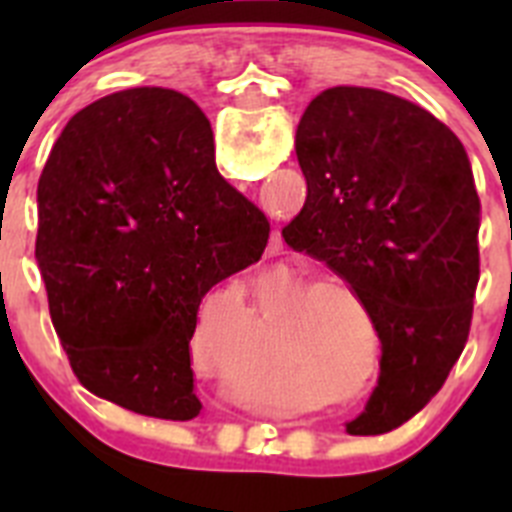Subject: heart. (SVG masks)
<instances>
[{"instance_id":"1","label":"heart","mask_w":512,"mask_h":512,"mask_svg":"<svg viewBox=\"0 0 512 512\" xmlns=\"http://www.w3.org/2000/svg\"><path fill=\"white\" fill-rule=\"evenodd\" d=\"M330 287H333V284H330ZM338 289H341V292H346V295L351 297V300H356L354 292H351V289H348V287H338ZM359 307H361V305H359ZM343 330H346V336H348V338L359 336V330H361L359 318H354V315H346V318H343Z\"/></svg>"}]
</instances>
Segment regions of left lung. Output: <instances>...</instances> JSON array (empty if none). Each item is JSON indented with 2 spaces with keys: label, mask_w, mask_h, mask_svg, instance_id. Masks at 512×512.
I'll use <instances>...</instances> for the list:
<instances>
[{
  "label": "left lung",
  "mask_w": 512,
  "mask_h": 512,
  "mask_svg": "<svg viewBox=\"0 0 512 512\" xmlns=\"http://www.w3.org/2000/svg\"><path fill=\"white\" fill-rule=\"evenodd\" d=\"M307 200L287 246L346 279L382 341L379 384L354 436L400 428L467 346L479 282V205L461 140L418 104L333 87L297 125Z\"/></svg>",
  "instance_id": "obj_1"
}]
</instances>
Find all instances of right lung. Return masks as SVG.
Wrapping results in <instances>:
<instances>
[{
	"mask_svg": "<svg viewBox=\"0 0 512 512\" xmlns=\"http://www.w3.org/2000/svg\"><path fill=\"white\" fill-rule=\"evenodd\" d=\"M35 259L79 382L138 415L192 420L202 297L256 264L269 220L215 166L210 120L161 87L110 94L58 135Z\"/></svg>",
	"mask_w": 512,
	"mask_h": 512,
	"instance_id": "1",
	"label": "right lung"
}]
</instances>
